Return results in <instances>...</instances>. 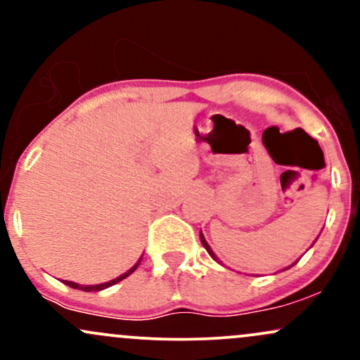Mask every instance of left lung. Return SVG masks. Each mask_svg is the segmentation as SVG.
I'll return each instance as SVG.
<instances>
[{
    "label": "left lung",
    "instance_id": "8db88e82",
    "mask_svg": "<svg viewBox=\"0 0 360 360\" xmlns=\"http://www.w3.org/2000/svg\"><path fill=\"white\" fill-rule=\"evenodd\" d=\"M200 240H201V243H203V247H205V249H206V252H208V254H210V255H212V257H213L214 260H217V262H220V260H218V257H217V255H214V252L212 250V247H210V245H208V242H206V240H205L203 233H200ZM316 240H318V237L315 238V242H316ZM315 242H313V243H315ZM313 243H311V245H313ZM296 262H298V260H296ZM296 262H292V264H291V266H288V267H286V269H289V267H292V266H295V264H296ZM286 269H283V271H286Z\"/></svg>",
    "mask_w": 360,
    "mask_h": 360
}]
</instances>
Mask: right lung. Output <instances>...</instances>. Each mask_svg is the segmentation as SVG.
<instances>
[{
    "mask_svg": "<svg viewBox=\"0 0 360 360\" xmlns=\"http://www.w3.org/2000/svg\"><path fill=\"white\" fill-rule=\"evenodd\" d=\"M140 260H142V257H140V259L137 260V262H135V266H134V267H130V269H128L127 272H123L122 276H118V278H115V279L108 281V283L94 284V286H82V284L72 283V281H64V284H68V286H71V288H74V289H81V291H101V289H106V288L113 286V284H117V283H120V281H123L125 278H128V276H130L131 272H134L135 269H137L139 264H140Z\"/></svg>",
    "mask_w": 360,
    "mask_h": 360,
    "instance_id": "1",
    "label": "right lung"
}]
</instances>
